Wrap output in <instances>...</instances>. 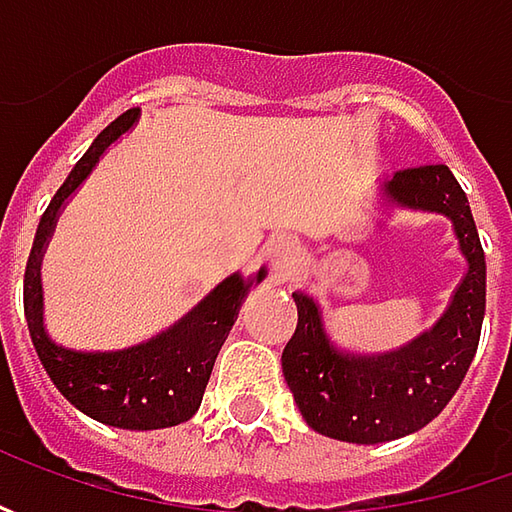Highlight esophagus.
Instances as JSON below:
<instances>
[{
	"label": "esophagus",
	"mask_w": 512,
	"mask_h": 512,
	"mask_svg": "<svg viewBox=\"0 0 512 512\" xmlns=\"http://www.w3.org/2000/svg\"><path fill=\"white\" fill-rule=\"evenodd\" d=\"M265 259L270 262L273 270H285L287 265H293V259H296V242L285 236V233H276V236H270L265 242Z\"/></svg>",
	"instance_id": "obj_1"
}]
</instances>
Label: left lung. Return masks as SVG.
I'll use <instances>...</instances> for the list:
<instances>
[{
    "instance_id": "8db88e82",
    "label": "left lung",
    "mask_w": 512,
    "mask_h": 512,
    "mask_svg": "<svg viewBox=\"0 0 512 512\" xmlns=\"http://www.w3.org/2000/svg\"><path fill=\"white\" fill-rule=\"evenodd\" d=\"M384 196L393 205L447 216L464 276L442 319L387 353L339 344L327 333L319 302L293 293L299 322L282 353L287 387L305 422L339 442H393L433 422L459 390L482 336L484 250L456 176L447 165L399 170L384 182Z\"/></svg>"
}]
</instances>
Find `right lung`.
Returning a JSON list of instances; mask_svg holds the SVG:
<instances>
[{
	"label": "right lung",
	"mask_w": 512,
	"mask_h": 512,
	"mask_svg": "<svg viewBox=\"0 0 512 512\" xmlns=\"http://www.w3.org/2000/svg\"><path fill=\"white\" fill-rule=\"evenodd\" d=\"M136 116H139L136 108L125 110L93 139L88 153L76 162L65 185L56 190L48 210L42 213V222L36 227V239L30 247L28 267H25V319H28L33 347L45 364L48 376L73 407H79L90 419L110 424V427L159 430V427L187 422L199 410L213 362L239 316L247 290L265 279V267L247 282L239 273L227 276L225 282L213 287L185 319L162 330L150 342L136 344L128 350L85 353V350H68L50 339L42 325L39 265H42V253L56 225V216L68 202L70 193L96 168L99 156L125 130H130Z\"/></svg>",
	"instance_id": "obj_1"
}]
</instances>
